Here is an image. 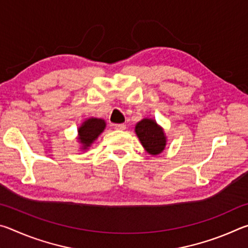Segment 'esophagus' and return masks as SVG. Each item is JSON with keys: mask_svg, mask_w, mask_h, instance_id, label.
<instances>
[{"mask_svg": "<svg viewBox=\"0 0 248 248\" xmlns=\"http://www.w3.org/2000/svg\"><path fill=\"white\" fill-rule=\"evenodd\" d=\"M115 129H117V130H124L125 129V124H115Z\"/></svg>", "mask_w": 248, "mask_h": 248, "instance_id": "esophagus-1", "label": "esophagus"}]
</instances>
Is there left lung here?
I'll list each match as a JSON object with an SVG mask.
<instances>
[{
	"label": "left lung",
	"instance_id": "obj_1",
	"mask_svg": "<svg viewBox=\"0 0 248 248\" xmlns=\"http://www.w3.org/2000/svg\"><path fill=\"white\" fill-rule=\"evenodd\" d=\"M136 133L146 152L157 155L163 152L166 146V136L156 121L144 118L136 125Z\"/></svg>",
	"mask_w": 248,
	"mask_h": 248
}]
</instances>
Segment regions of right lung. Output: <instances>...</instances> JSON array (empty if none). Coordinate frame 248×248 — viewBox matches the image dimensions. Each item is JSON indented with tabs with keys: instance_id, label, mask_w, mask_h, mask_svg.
Masks as SVG:
<instances>
[{
	"instance_id": "obj_1",
	"label": "right lung",
	"mask_w": 248,
	"mask_h": 248,
	"mask_svg": "<svg viewBox=\"0 0 248 248\" xmlns=\"http://www.w3.org/2000/svg\"><path fill=\"white\" fill-rule=\"evenodd\" d=\"M106 127V123L104 119L90 118L84 121L81 127L78 128V141L82 144V149H89L91 144L97 139L100 133Z\"/></svg>"
}]
</instances>
